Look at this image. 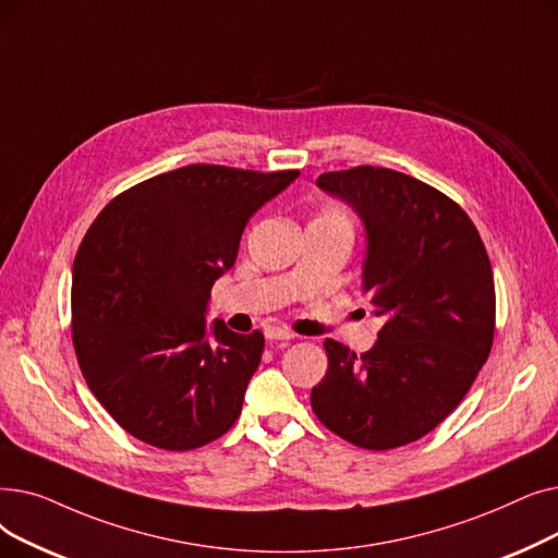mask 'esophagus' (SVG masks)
Listing matches in <instances>:
<instances>
[{
	"mask_svg": "<svg viewBox=\"0 0 558 558\" xmlns=\"http://www.w3.org/2000/svg\"><path fill=\"white\" fill-rule=\"evenodd\" d=\"M265 338L268 340H293L295 333L286 327H268L265 329Z\"/></svg>",
	"mask_w": 558,
	"mask_h": 558,
	"instance_id": "obj_1",
	"label": "esophagus"
}]
</instances>
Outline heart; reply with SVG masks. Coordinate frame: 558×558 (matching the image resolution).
<instances>
[{"label": "heart", "mask_w": 558, "mask_h": 558, "mask_svg": "<svg viewBox=\"0 0 558 558\" xmlns=\"http://www.w3.org/2000/svg\"><path fill=\"white\" fill-rule=\"evenodd\" d=\"M311 222H320V225L340 229V231L350 233V235L354 233V227H356V220L352 216V210H348V208L340 206V204H325L320 210H317V216Z\"/></svg>", "instance_id": "1"}]
</instances>
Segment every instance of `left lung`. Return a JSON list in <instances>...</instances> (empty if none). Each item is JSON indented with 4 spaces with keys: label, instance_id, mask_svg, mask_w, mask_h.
Listing matches in <instances>:
<instances>
[{
    "label": "left lung",
    "instance_id": "obj_1",
    "mask_svg": "<svg viewBox=\"0 0 558 558\" xmlns=\"http://www.w3.org/2000/svg\"><path fill=\"white\" fill-rule=\"evenodd\" d=\"M317 185L365 225L363 290L386 325L361 356L325 340L311 407L336 436L384 452L436 429L480 375L495 336L490 258L465 210L420 179L359 166Z\"/></svg>",
    "mask_w": 558,
    "mask_h": 558
}]
</instances>
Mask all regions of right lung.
I'll return each mask as SVG.
<instances>
[{"label":"right lung","mask_w":558,"mask_h":558,"mask_svg":"<svg viewBox=\"0 0 558 558\" xmlns=\"http://www.w3.org/2000/svg\"><path fill=\"white\" fill-rule=\"evenodd\" d=\"M298 170L185 166L104 206L72 268V342L82 375L134 438L189 452L241 415L263 333L206 336L210 288L256 210Z\"/></svg>","instance_id":"obj_1"}]
</instances>
